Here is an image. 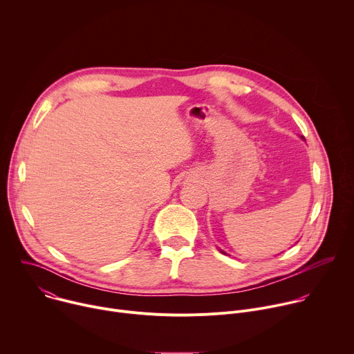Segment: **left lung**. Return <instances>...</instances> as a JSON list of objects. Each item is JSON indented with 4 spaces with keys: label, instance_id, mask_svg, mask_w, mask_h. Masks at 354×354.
Segmentation results:
<instances>
[{
    "label": "left lung",
    "instance_id": "1",
    "mask_svg": "<svg viewBox=\"0 0 354 354\" xmlns=\"http://www.w3.org/2000/svg\"><path fill=\"white\" fill-rule=\"evenodd\" d=\"M221 252H223V250H221ZM223 254H224V255H225V252H223Z\"/></svg>",
    "mask_w": 354,
    "mask_h": 354
}]
</instances>
